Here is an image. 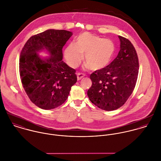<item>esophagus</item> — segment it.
Segmentation results:
<instances>
[{"instance_id":"34e87169","label":"esophagus","mask_w":161,"mask_h":161,"mask_svg":"<svg viewBox=\"0 0 161 161\" xmlns=\"http://www.w3.org/2000/svg\"><path fill=\"white\" fill-rule=\"evenodd\" d=\"M85 75L82 73H77V80H80L81 79H82Z\"/></svg>"}]
</instances>
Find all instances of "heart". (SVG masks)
Masks as SVG:
<instances>
[{"label": "heart", "mask_w": 161, "mask_h": 161, "mask_svg": "<svg viewBox=\"0 0 161 161\" xmlns=\"http://www.w3.org/2000/svg\"><path fill=\"white\" fill-rule=\"evenodd\" d=\"M115 51V44L112 40L84 32L77 36L75 44L70 43L66 47L64 58L70 67L75 68L84 54L86 68L98 70L110 63Z\"/></svg>", "instance_id": "b5f03b06"}]
</instances>
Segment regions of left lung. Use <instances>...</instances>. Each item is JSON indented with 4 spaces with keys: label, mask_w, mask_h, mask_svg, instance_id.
I'll return each instance as SVG.
<instances>
[{
    "label": "left lung",
    "mask_w": 161,
    "mask_h": 161,
    "mask_svg": "<svg viewBox=\"0 0 161 161\" xmlns=\"http://www.w3.org/2000/svg\"><path fill=\"white\" fill-rule=\"evenodd\" d=\"M120 49L115 59L103 69L95 70L90 78L92 86L87 95L98 108L112 111L120 108L133 91L138 79L139 61L135 47L118 36Z\"/></svg>",
    "instance_id": "left-lung-1"
}]
</instances>
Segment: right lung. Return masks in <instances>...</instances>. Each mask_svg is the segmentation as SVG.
<instances>
[{
	"mask_svg": "<svg viewBox=\"0 0 161 161\" xmlns=\"http://www.w3.org/2000/svg\"><path fill=\"white\" fill-rule=\"evenodd\" d=\"M72 35L64 30L49 29L30 37L22 48L19 70L23 89L40 108L51 110L61 105L77 82L75 70L62 61L63 47ZM44 50L49 57L38 54Z\"/></svg>",
	"mask_w": 161,
	"mask_h": 161,
	"instance_id": "obj_1",
	"label": "right lung"
}]
</instances>
